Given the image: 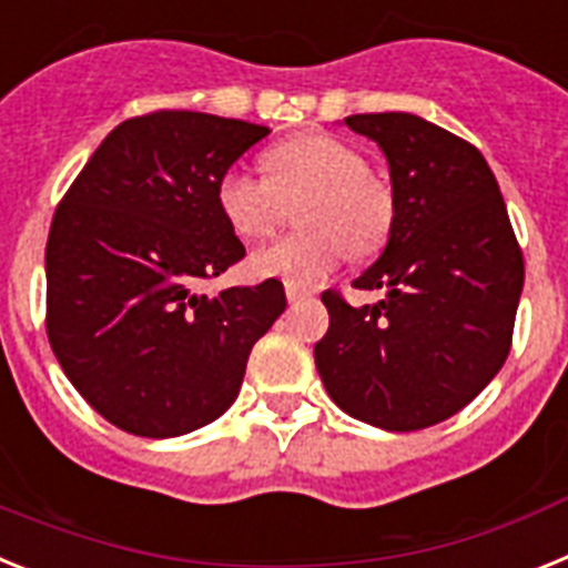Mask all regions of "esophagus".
<instances>
[{
  "label": "esophagus",
  "instance_id": "obj_1",
  "mask_svg": "<svg viewBox=\"0 0 568 568\" xmlns=\"http://www.w3.org/2000/svg\"><path fill=\"white\" fill-rule=\"evenodd\" d=\"M285 297H288V303H300V300H308V297H312V291L303 288V285L285 283Z\"/></svg>",
  "mask_w": 568,
  "mask_h": 568
}]
</instances>
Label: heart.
<instances>
[{"label": "heart", "instance_id": "b5f03b06", "mask_svg": "<svg viewBox=\"0 0 568 568\" xmlns=\"http://www.w3.org/2000/svg\"><path fill=\"white\" fill-rule=\"evenodd\" d=\"M263 162L268 176L229 165L214 185L216 209L243 240L274 234L285 202L304 196L294 211L303 229L251 256V271L260 277L312 285L343 263L345 251L368 256L392 234L394 194L368 174L357 148L328 134H297L271 145Z\"/></svg>", "mask_w": 568, "mask_h": 568}]
</instances>
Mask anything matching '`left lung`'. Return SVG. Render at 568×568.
Here are the masks:
<instances>
[{
  "mask_svg": "<svg viewBox=\"0 0 568 568\" xmlns=\"http://www.w3.org/2000/svg\"><path fill=\"white\" fill-rule=\"evenodd\" d=\"M345 125L383 148L394 225L354 288L323 291L328 332L314 345L323 386L345 414L417 432L471 403L503 368L523 291V251L489 162L414 113H354Z\"/></svg>",
  "mask_w": 568,
  "mask_h": 568,
  "instance_id": "obj_1",
  "label": "left lung"
}]
</instances>
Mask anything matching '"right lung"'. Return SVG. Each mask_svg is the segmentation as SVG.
<instances>
[{"label": "right lung", "instance_id": "1", "mask_svg": "<svg viewBox=\"0 0 568 568\" xmlns=\"http://www.w3.org/2000/svg\"><path fill=\"white\" fill-rule=\"evenodd\" d=\"M268 134L196 111L116 125L57 205L48 339L88 406L136 437H180L236 400L254 343L285 312L280 280L196 294L245 256L216 176Z\"/></svg>", "mask_w": 568, "mask_h": 568}]
</instances>
